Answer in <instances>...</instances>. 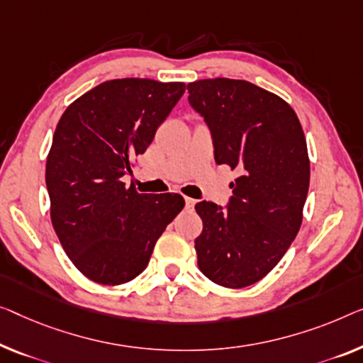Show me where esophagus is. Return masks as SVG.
Instances as JSON below:
<instances>
[{"mask_svg": "<svg viewBox=\"0 0 363 363\" xmlns=\"http://www.w3.org/2000/svg\"><path fill=\"white\" fill-rule=\"evenodd\" d=\"M184 200H186L187 208H194V205H196V200L191 199V197H184Z\"/></svg>", "mask_w": 363, "mask_h": 363, "instance_id": "obj_1", "label": "esophagus"}]
</instances>
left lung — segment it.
Here are the masks:
<instances>
[{
    "label": "left lung",
    "instance_id": "left-lung-1",
    "mask_svg": "<svg viewBox=\"0 0 363 363\" xmlns=\"http://www.w3.org/2000/svg\"><path fill=\"white\" fill-rule=\"evenodd\" d=\"M187 91L212 132L215 161L241 172L228 207L196 205L197 264L212 282L242 289L266 277L298 233L310 187L305 133L289 102L250 81L199 79Z\"/></svg>",
    "mask_w": 363,
    "mask_h": 363
}]
</instances>
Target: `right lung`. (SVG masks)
<instances>
[{"label":"right lung","mask_w":363,"mask_h":363,"mask_svg":"<svg viewBox=\"0 0 363 363\" xmlns=\"http://www.w3.org/2000/svg\"><path fill=\"white\" fill-rule=\"evenodd\" d=\"M184 91L179 81H104L57 123L45 164L52 225L69 261L96 284L121 285L142 274L184 208L179 194H138L122 181Z\"/></svg>","instance_id":"add662e5"}]
</instances>
